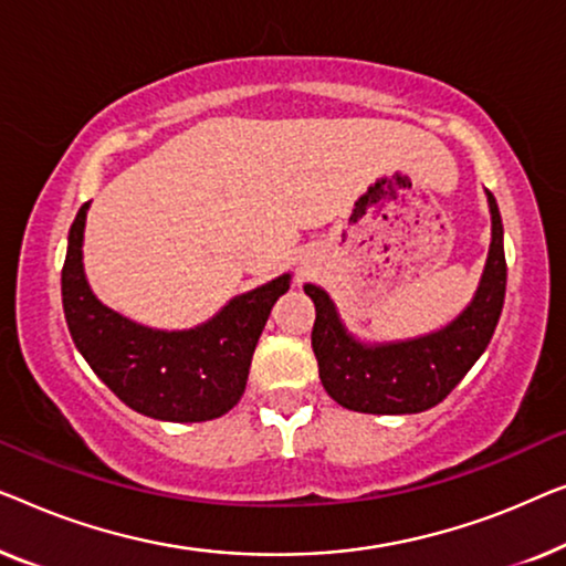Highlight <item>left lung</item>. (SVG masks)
<instances>
[{"instance_id": "8db88e82", "label": "left lung", "mask_w": 566, "mask_h": 566, "mask_svg": "<svg viewBox=\"0 0 566 566\" xmlns=\"http://www.w3.org/2000/svg\"><path fill=\"white\" fill-rule=\"evenodd\" d=\"M484 195L492 218L488 261L472 302L443 328L369 344L346 328L323 286L305 284V294L315 302L313 352L321 381L338 405L371 416L423 412L439 405L484 354L503 313L507 282L503 220L495 197Z\"/></svg>"}]
</instances>
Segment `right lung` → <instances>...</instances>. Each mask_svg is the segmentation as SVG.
<instances>
[{
  "label": "right lung",
  "mask_w": 566,
  "mask_h": 566,
  "mask_svg": "<svg viewBox=\"0 0 566 566\" xmlns=\"http://www.w3.org/2000/svg\"><path fill=\"white\" fill-rule=\"evenodd\" d=\"M90 202L69 230L61 272L63 315L78 354L94 374L140 416L171 423H202L233 410L245 392L274 302L292 274L235 294L210 321L187 331L148 328L107 307L84 274V226Z\"/></svg>",
  "instance_id": "obj_1"
}]
</instances>
